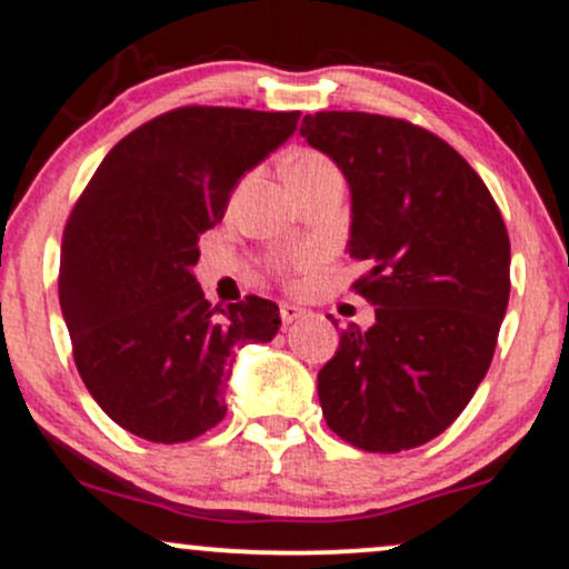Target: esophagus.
I'll use <instances>...</instances> for the list:
<instances>
[{"label": "esophagus", "mask_w": 569, "mask_h": 569, "mask_svg": "<svg viewBox=\"0 0 569 569\" xmlns=\"http://www.w3.org/2000/svg\"><path fill=\"white\" fill-rule=\"evenodd\" d=\"M302 316H305V310L299 305H289V302L280 305V323H283V326L299 321Z\"/></svg>", "instance_id": "obj_1"}]
</instances>
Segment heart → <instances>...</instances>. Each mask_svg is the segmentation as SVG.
<instances>
[{
	"label": "heart",
	"instance_id": "obj_1",
	"mask_svg": "<svg viewBox=\"0 0 569 569\" xmlns=\"http://www.w3.org/2000/svg\"><path fill=\"white\" fill-rule=\"evenodd\" d=\"M323 168H331V160H326L323 154H318V152H302L291 160L289 179H293V176L312 173V171H323ZM310 264H312V253L297 251V253H286V257H278L272 267H276L278 278L293 280L297 276H302Z\"/></svg>",
	"mask_w": 569,
	"mask_h": 569
}]
</instances>
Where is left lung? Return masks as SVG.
Instances as JSON below:
<instances>
[{
	"label": "left lung",
	"mask_w": 569,
	"mask_h": 569,
	"mask_svg": "<svg viewBox=\"0 0 569 569\" xmlns=\"http://www.w3.org/2000/svg\"><path fill=\"white\" fill-rule=\"evenodd\" d=\"M299 133L348 179V251L367 264L352 289L375 305V323L342 329L318 371L326 426L363 452L422 447L492 363L511 293L506 221L481 176L426 128L316 112Z\"/></svg>",
	"instance_id": "left-lung-1"
}]
</instances>
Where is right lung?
Returning a JSON list of instances; mask_svg holds the SVG:
<instances>
[{"label":"right lung","instance_id":"right-lung-1","mask_svg":"<svg viewBox=\"0 0 569 569\" xmlns=\"http://www.w3.org/2000/svg\"><path fill=\"white\" fill-rule=\"evenodd\" d=\"M299 112L179 107L117 141L71 208L58 299L96 403L152 443L192 441L227 415L234 350L278 335V305L211 307L192 276L238 179Z\"/></svg>","mask_w":569,"mask_h":569}]
</instances>
